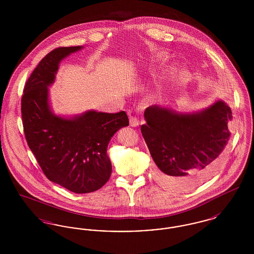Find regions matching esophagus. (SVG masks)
Segmentation results:
<instances>
[{
    "instance_id": "34e87169",
    "label": "esophagus",
    "mask_w": 254,
    "mask_h": 254,
    "mask_svg": "<svg viewBox=\"0 0 254 254\" xmlns=\"http://www.w3.org/2000/svg\"><path fill=\"white\" fill-rule=\"evenodd\" d=\"M139 120H138V118L136 117V116H130V126L131 127H138L139 126Z\"/></svg>"
}]
</instances>
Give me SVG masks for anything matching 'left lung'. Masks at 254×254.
I'll use <instances>...</instances> for the list:
<instances>
[{
	"mask_svg": "<svg viewBox=\"0 0 254 254\" xmlns=\"http://www.w3.org/2000/svg\"><path fill=\"white\" fill-rule=\"evenodd\" d=\"M141 131L156 164L155 179L186 190L209 178L224 157L230 139L231 109L222 101L195 113H177L158 106L145 110Z\"/></svg>",
	"mask_w": 254,
	"mask_h": 254,
	"instance_id": "obj_1",
	"label": "left lung"
}]
</instances>
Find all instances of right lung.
Masks as SVG:
<instances>
[{
  "label": "right lung",
  "mask_w": 254,
  "mask_h": 254,
  "mask_svg": "<svg viewBox=\"0 0 254 254\" xmlns=\"http://www.w3.org/2000/svg\"><path fill=\"white\" fill-rule=\"evenodd\" d=\"M83 47L58 48L38 64L22 96V119L27 145L49 181L75 193L101 189L111 175L107 148L114 133L129 125L125 111H86L65 119L54 115L49 88L61 61Z\"/></svg>",
  "instance_id": "add662e5"
}]
</instances>
